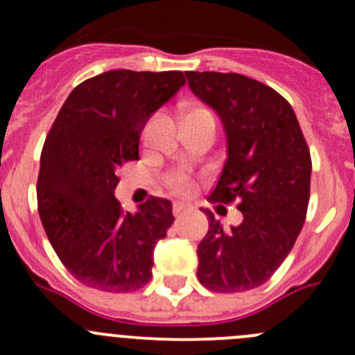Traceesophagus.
Segmentation results:
<instances>
[{
  "mask_svg": "<svg viewBox=\"0 0 355 355\" xmlns=\"http://www.w3.org/2000/svg\"><path fill=\"white\" fill-rule=\"evenodd\" d=\"M192 206L187 202H173V214L175 216H180V214L187 213V211H191Z\"/></svg>",
  "mask_w": 355,
  "mask_h": 355,
  "instance_id": "34e87169",
  "label": "esophagus"
}]
</instances>
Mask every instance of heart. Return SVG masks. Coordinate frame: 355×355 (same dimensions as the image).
<instances>
[{
    "instance_id": "heart-1",
    "label": "heart",
    "mask_w": 355,
    "mask_h": 355,
    "mask_svg": "<svg viewBox=\"0 0 355 355\" xmlns=\"http://www.w3.org/2000/svg\"><path fill=\"white\" fill-rule=\"evenodd\" d=\"M187 114H211V113L207 110L198 108V106H196V108H192ZM168 185H170L175 192H178V194H187V192H191L192 189L191 180H189L187 175L184 173L171 175V177L168 178Z\"/></svg>"
}]
</instances>
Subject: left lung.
<instances>
[{
  "mask_svg": "<svg viewBox=\"0 0 355 355\" xmlns=\"http://www.w3.org/2000/svg\"><path fill=\"white\" fill-rule=\"evenodd\" d=\"M191 91L216 111L227 161L207 199L237 200L244 220L230 230L209 209L198 245V278L234 293L270 280L292 250L309 204L311 155L292 106L275 89L241 73L187 71Z\"/></svg>",
  "mask_w": 355,
  "mask_h": 355,
  "instance_id": "obj_1",
  "label": "left lung"
}]
</instances>
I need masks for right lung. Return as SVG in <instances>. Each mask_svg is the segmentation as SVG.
I'll return each instance as SVG.
<instances>
[{"mask_svg":"<svg viewBox=\"0 0 355 355\" xmlns=\"http://www.w3.org/2000/svg\"><path fill=\"white\" fill-rule=\"evenodd\" d=\"M184 84L182 71L99 73L70 92L46 137L39 216L62 263L87 287L134 292L151 280L155 247L175 220L171 202L151 198L125 213L116 171L139 159L142 128Z\"/></svg>","mask_w":355,"mask_h":355,"instance_id":"1","label":"right lung"}]
</instances>
